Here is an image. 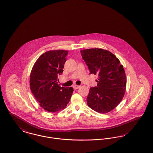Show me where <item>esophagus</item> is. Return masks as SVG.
Segmentation results:
<instances>
[{"label": "esophagus", "mask_w": 153, "mask_h": 153, "mask_svg": "<svg viewBox=\"0 0 153 153\" xmlns=\"http://www.w3.org/2000/svg\"><path fill=\"white\" fill-rule=\"evenodd\" d=\"M80 85H74V86H73V88H74V90H77V89H78L79 87H80Z\"/></svg>", "instance_id": "esophagus-1"}]
</instances>
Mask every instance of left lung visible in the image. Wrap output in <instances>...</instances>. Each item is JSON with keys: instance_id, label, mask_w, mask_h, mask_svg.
<instances>
[{"instance_id": "8db88e82", "label": "left lung", "mask_w": 153, "mask_h": 153, "mask_svg": "<svg viewBox=\"0 0 153 153\" xmlns=\"http://www.w3.org/2000/svg\"><path fill=\"white\" fill-rule=\"evenodd\" d=\"M90 74H97V86L91 87L87 105L95 111L105 114L114 109L125 93L126 78L119 60L111 52L92 48L80 51Z\"/></svg>"}]
</instances>
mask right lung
<instances>
[{
  "label": "right lung",
  "instance_id": "obj_1",
  "mask_svg": "<svg viewBox=\"0 0 153 153\" xmlns=\"http://www.w3.org/2000/svg\"><path fill=\"white\" fill-rule=\"evenodd\" d=\"M68 51H49L35 62L30 74V85L39 105L50 112L65 109L71 100L72 87L59 86L58 76L63 71Z\"/></svg>",
  "mask_w": 153,
  "mask_h": 153
}]
</instances>
